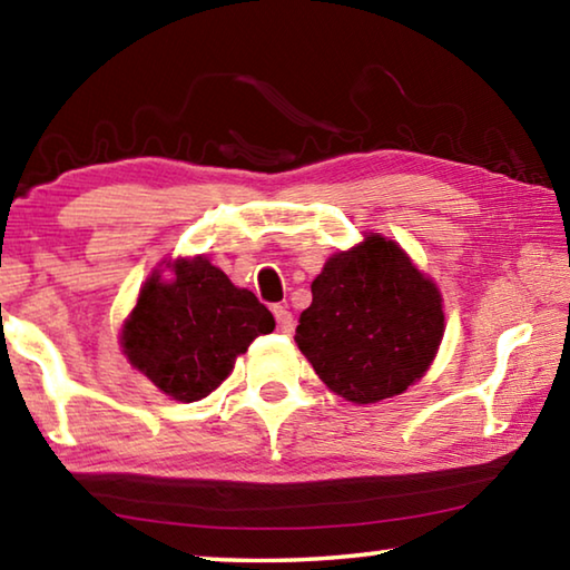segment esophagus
Wrapping results in <instances>:
<instances>
[{
	"label": "esophagus",
	"instance_id": "34e87169",
	"mask_svg": "<svg viewBox=\"0 0 570 570\" xmlns=\"http://www.w3.org/2000/svg\"><path fill=\"white\" fill-rule=\"evenodd\" d=\"M274 316H276L278 332H282V334H292L294 332V316H292V312H288L286 306H274Z\"/></svg>",
	"mask_w": 570,
	"mask_h": 570
}]
</instances>
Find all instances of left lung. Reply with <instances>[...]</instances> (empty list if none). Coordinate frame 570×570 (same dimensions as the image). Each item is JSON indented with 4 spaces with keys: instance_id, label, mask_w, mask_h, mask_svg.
<instances>
[{
    "instance_id": "obj_1",
    "label": "left lung",
    "mask_w": 570,
    "mask_h": 570,
    "mask_svg": "<svg viewBox=\"0 0 570 570\" xmlns=\"http://www.w3.org/2000/svg\"><path fill=\"white\" fill-rule=\"evenodd\" d=\"M445 334L442 294L397 240L366 234L312 282L296 344L346 402H382L424 377Z\"/></svg>"
}]
</instances>
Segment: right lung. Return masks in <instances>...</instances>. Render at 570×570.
<instances>
[{"mask_svg": "<svg viewBox=\"0 0 570 570\" xmlns=\"http://www.w3.org/2000/svg\"><path fill=\"white\" fill-rule=\"evenodd\" d=\"M156 268L120 330L128 362L176 402H198L220 387L274 316L248 288H238L206 256Z\"/></svg>", "mask_w": 570, "mask_h": 570, "instance_id": "obj_1", "label": "right lung"}]
</instances>
